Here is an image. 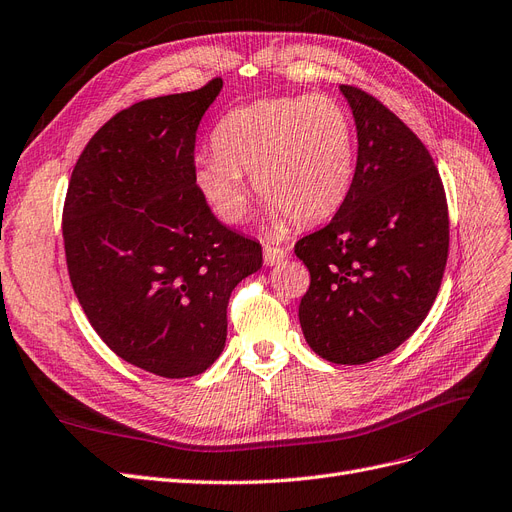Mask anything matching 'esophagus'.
<instances>
[{"label":"esophagus","mask_w":512,"mask_h":512,"mask_svg":"<svg viewBox=\"0 0 512 512\" xmlns=\"http://www.w3.org/2000/svg\"><path fill=\"white\" fill-rule=\"evenodd\" d=\"M285 257L287 249H282V246L263 244V261H266V266H276V263H280Z\"/></svg>","instance_id":"obj_1"}]
</instances>
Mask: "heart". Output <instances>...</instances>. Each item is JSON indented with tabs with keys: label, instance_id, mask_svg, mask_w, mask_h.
I'll use <instances>...</instances> for the list:
<instances>
[{
	"label": "heart",
	"instance_id": "heart-1",
	"mask_svg": "<svg viewBox=\"0 0 512 512\" xmlns=\"http://www.w3.org/2000/svg\"><path fill=\"white\" fill-rule=\"evenodd\" d=\"M213 156L196 181L213 211L236 223L246 211L244 175L276 223H316L350 194L356 137L348 109L327 94L268 99L227 113L213 132Z\"/></svg>",
	"mask_w": 512,
	"mask_h": 512
}]
</instances>
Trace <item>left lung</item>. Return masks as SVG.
Returning a JSON list of instances; mask_svg holds the SVG:
<instances>
[{"mask_svg": "<svg viewBox=\"0 0 512 512\" xmlns=\"http://www.w3.org/2000/svg\"><path fill=\"white\" fill-rule=\"evenodd\" d=\"M358 156L335 217L295 242L310 287L299 323L335 365H365L399 348L437 299L449 213L439 170L418 135L369 92L342 84Z\"/></svg>", "mask_w": 512, "mask_h": 512, "instance_id": "1", "label": "left lung"}]
</instances>
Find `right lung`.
<instances>
[{
	"instance_id": "right-lung-1",
	"label": "right lung",
	"mask_w": 512,
	"mask_h": 512,
	"mask_svg": "<svg viewBox=\"0 0 512 512\" xmlns=\"http://www.w3.org/2000/svg\"><path fill=\"white\" fill-rule=\"evenodd\" d=\"M221 86L116 113L75 162L63 206L69 280L92 329L168 380L217 361L227 301L263 263L259 242L217 221L196 183V132Z\"/></svg>"
}]
</instances>
